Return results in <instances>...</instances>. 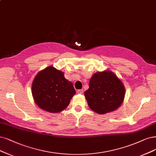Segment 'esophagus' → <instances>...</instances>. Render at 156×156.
I'll list each match as a JSON object with an SVG mask.
<instances>
[{
  "label": "esophagus",
  "instance_id": "34e87169",
  "mask_svg": "<svg viewBox=\"0 0 156 156\" xmlns=\"http://www.w3.org/2000/svg\"><path fill=\"white\" fill-rule=\"evenodd\" d=\"M83 89H80V90H77V93H78V94H83Z\"/></svg>",
  "mask_w": 156,
  "mask_h": 156
}]
</instances>
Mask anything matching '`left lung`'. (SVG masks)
<instances>
[{
	"label": "left lung",
	"instance_id": "left-lung-1",
	"mask_svg": "<svg viewBox=\"0 0 156 156\" xmlns=\"http://www.w3.org/2000/svg\"><path fill=\"white\" fill-rule=\"evenodd\" d=\"M85 97L90 108L99 114H105L118 109L125 95L124 84L113 72L107 70L93 75L89 88Z\"/></svg>",
	"mask_w": 156,
	"mask_h": 156
}]
</instances>
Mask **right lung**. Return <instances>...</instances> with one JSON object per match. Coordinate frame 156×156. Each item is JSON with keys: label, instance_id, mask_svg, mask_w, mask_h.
<instances>
[{"label": "right lung", "instance_id": "right-lung-1", "mask_svg": "<svg viewBox=\"0 0 156 156\" xmlns=\"http://www.w3.org/2000/svg\"><path fill=\"white\" fill-rule=\"evenodd\" d=\"M31 91L37 105L51 113L64 110L76 94L73 83L65 78L64 73L53 66L46 67L37 74Z\"/></svg>", "mask_w": 156, "mask_h": 156}]
</instances>
